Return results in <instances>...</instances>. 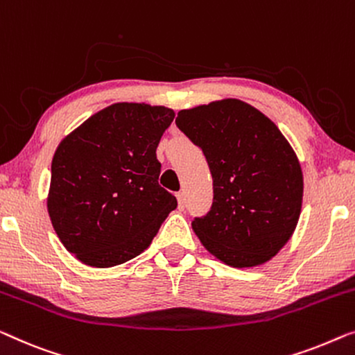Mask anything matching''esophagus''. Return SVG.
<instances>
[{
	"mask_svg": "<svg viewBox=\"0 0 355 355\" xmlns=\"http://www.w3.org/2000/svg\"><path fill=\"white\" fill-rule=\"evenodd\" d=\"M176 198H178V203H179V208H184L186 207V193L184 192H178L176 193Z\"/></svg>",
	"mask_w": 355,
	"mask_h": 355,
	"instance_id": "esophagus-1",
	"label": "esophagus"
}]
</instances>
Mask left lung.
Returning <instances> with one entry per match:
<instances>
[{"instance_id":"8db88e82","label":"left lung","mask_w":355,"mask_h":355,"mask_svg":"<svg viewBox=\"0 0 355 355\" xmlns=\"http://www.w3.org/2000/svg\"><path fill=\"white\" fill-rule=\"evenodd\" d=\"M176 126L202 148L213 176V205L192 227L209 253L234 267L263 264L300 219V162L269 118L225 99L181 110Z\"/></svg>"}]
</instances>
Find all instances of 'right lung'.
I'll return each instance as SVG.
<instances>
[{
    "label": "right lung",
    "mask_w": 355,
    "mask_h": 355,
    "mask_svg": "<svg viewBox=\"0 0 355 355\" xmlns=\"http://www.w3.org/2000/svg\"><path fill=\"white\" fill-rule=\"evenodd\" d=\"M174 112L114 104L59 144L48 211L64 246L81 263L112 267L152 243L178 200L158 184L157 147Z\"/></svg>",
    "instance_id": "obj_1"
}]
</instances>
